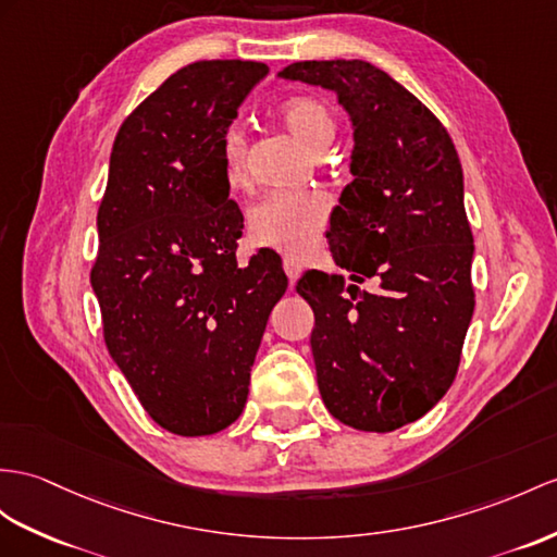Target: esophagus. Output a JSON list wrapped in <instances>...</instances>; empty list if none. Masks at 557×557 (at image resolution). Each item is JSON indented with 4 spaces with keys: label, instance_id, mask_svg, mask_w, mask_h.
<instances>
[{
    "label": "esophagus",
    "instance_id": "1",
    "mask_svg": "<svg viewBox=\"0 0 557 557\" xmlns=\"http://www.w3.org/2000/svg\"><path fill=\"white\" fill-rule=\"evenodd\" d=\"M283 269H286V274H288L290 283H295L297 278H300V274H302L300 262L293 260V257H286V260H283Z\"/></svg>",
    "mask_w": 557,
    "mask_h": 557
}]
</instances>
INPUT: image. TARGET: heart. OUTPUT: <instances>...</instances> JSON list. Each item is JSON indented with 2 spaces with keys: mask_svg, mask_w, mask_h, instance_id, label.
<instances>
[{
  "mask_svg": "<svg viewBox=\"0 0 557 557\" xmlns=\"http://www.w3.org/2000/svg\"><path fill=\"white\" fill-rule=\"evenodd\" d=\"M281 122L311 151H323L335 139L337 125L331 106L314 97H297L283 103ZM246 132L238 125L224 129L220 158L226 182L232 186L246 182ZM329 214L331 198L323 191H271L250 208V238L257 246L302 257L317 248Z\"/></svg>",
  "mask_w": 557,
  "mask_h": 557,
  "instance_id": "heart-1",
  "label": "heart"
}]
</instances>
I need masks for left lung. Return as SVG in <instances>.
Listing matches in <instances>:
<instances>
[{"label": "left lung", "instance_id": "left-lung-1", "mask_svg": "<svg viewBox=\"0 0 557 557\" xmlns=\"http://www.w3.org/2000/svg\"><path fill=\"white\" fill-rule=\"evenodd\" d=\"M333 91L351 122V180L325 232L341 274L297 281L314 309L325 409L366 432L413 423L451 387L474 309L463 170L442 122L366 61H302L276 75ZM371 280L373 289H361Z\"/></svg>", "mask_w": 557, "mask_h": 557}]
</instances>
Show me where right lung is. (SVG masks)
I'll return each mask as SVG.
<instances>
[{
	"label": "right lung",
	"mask_w": 557,
	"mask_h": 557,
	"mask_svg": "<svg viewBox=\"0 0 557 557\" xmlns=\"http://www.w3.org/2000/svg\"><path fill=\"white\" fill-rule=\"evenodd\" d=\"M267 73L238 59L182 67L122 122L111 151L91 269L103 337L146 413L182 437L243 413L267 319L288 288L276 252L236 262L243 214L220 158Z\"/></svg>",
	"instance_id": "right-lung-1"
}]
</instances>
